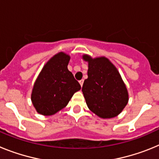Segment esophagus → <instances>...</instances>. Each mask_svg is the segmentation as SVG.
Listing matches in <instances>:
<instances>
[{
  "label": "esophagus",
  "mask_w": 159,
  "mask_h": 159,
  "mask_svg": "<svg viewBox=\"0 0 159 159\" xmlns=\"http://www.w3.org/2000/svg\"><path fill=\"white\" fill-rule=\"evenodd\" d=\"M79 83H80V84L81 85V87L83 86V84H84V80H81L79 81Z\"/></svg>",
  "instance_id": "34e87169"
}]
</instances>
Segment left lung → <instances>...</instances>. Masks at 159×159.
<instances>
[{
	"label": "left lung",
	"mask_w": 159,
	"mask_h": 159,
	"mask_svg": "<svg viewBox=\"0 0 159 159\" xmlns=\"http://www.w3.org/2000/svg\"><path fill=\"white\" fill-rule=\"evenodd\" d=\"M88 62V79L82 92L88 108L103 119L119 115L128 102V93L116 67L105 57L92 59L84 55Z\"/></svg>",
	"instance_id": "8db88e82"
}]
</instances>
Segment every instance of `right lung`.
<instances>
[{
	"label": "right lung",
	"mask_w": 159,
	"mask_h": 159,
	"mask_svg": "<svg viewBox=\"0 0 159 159\" xmlns=\"http://www.w3.org/2000/svg\"><path fill=\"white\" fill-rule=\"evenodd\" d=\"M70 57L64 52L54 56L43 67L32 89V104L38 113L52 116L65 107L81 86L67 69Z\"/></svg>",
	"instance_id": "add662e5"
}]
</instances>
